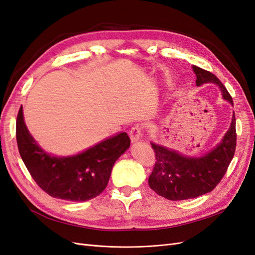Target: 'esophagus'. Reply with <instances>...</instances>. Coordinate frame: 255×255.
I'll use <instances>...</instances> for the list:
<instances>
[{"mask_svg": "<svg viewBox=\"0 0 255 255\" xmlns=\"http://www.w3.org/2000/svg\"><path fill=\"white\" fill-rule=\"evenodd\" d=\"M142 132V127L140 125H135L129 130V137L132 142H136L140 139Z\"/></svg>", "mask_w": 255, "mask_h": 255, "instance_id": "1", "label": "esophagus"}]
</instances>
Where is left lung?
Instances as JSON below:
<instances>
[{"instance_id": "8db88e82", "label": "left lung", "mask_w": 255, "mask_h": 255, "mask_svg": "<svg viewBox=\"0 0 255 255\" xmlns=\"http://www.w3.org/2000/svg\"><path fill=\"white\" fill-rule=\"evenodd\" d=\"M197 86L205 83L218 85L222 97L233 104L227 88L210 71L192 66ZM156 161L149 176V186L157 195L172 201L187 200L212 191L222 180L236 150V120L232 117L230 128L221 142L201 157L184 156L163 145L151 143Z\"/></svg>"}]
</instances>
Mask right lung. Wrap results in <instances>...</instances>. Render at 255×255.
I'll return each instance as SVG.
<instances>
[{
    "label": "right lung",
    "instance_id": "obj_1",
    "mask_svg": "<svg viewBox=\"0 0 255 255\" xmlns=\"http://www.w3.org/2000/svg\"><path fill=\"white\" fill-rule=\"evenodd\" d=\"M16 137L21 158L43 191L67 201H87L106 188L114 164L129 146L127 133L105 139L74 156L57 157L44 152L29 134L20 107Z\"/></svg>",
    "mask_w": 255,
    "mask_h": 255
}]
</instances>
